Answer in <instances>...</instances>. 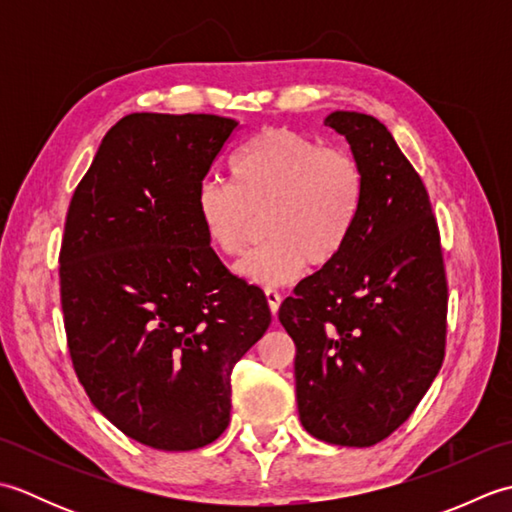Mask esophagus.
<instances>
[{"mask_svg":"<svg viewBox=\"0 0 512 512\" xmlns=\"http://www.w3.org/2000/svg\"><path fill=\"white\" fill-rule=\"evenodd\" d=\"M264 295H266V301H268V308H270V312L277 314V312H279V306H281V295H279V290H275V288H266V290H264Z\"/></svg>","mask_w":512,"mask_h":512,"instance_id":"1","label":"esophagus"}]
</instances>
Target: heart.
<instances>
[{
  "instance_id": "heart-1",
  "label": "heart",
  "mask_w": 512,
  "mask_h": 512,
  "mask_svg": "<svg viewBox=\"0 0 512 512\" xmlns=\"http://www.w3.org/2000/svg\"><path fill=\"white\" fill-rule=\"evenodd\" d=\"M363 173L339 149L286 127L253 136L231 160V184L204 180L195 213L209 244L226 257L242 253L257 220L268 235L235 264L255 286H288L308 262L328 266L350 242L363 204Z\"/></svg>"
}]
</instances>
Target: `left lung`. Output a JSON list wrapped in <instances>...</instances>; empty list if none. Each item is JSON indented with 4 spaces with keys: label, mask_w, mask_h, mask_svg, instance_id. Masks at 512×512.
Segmentation results:
<instances>
[{
    "label": "left lung",
    "mask_w": 512,
    "mask_h": 512,
    "mask_svg": "<svg viewBox=\"0 0 512 512\" xmlns=\"http://www.w3.org/2000/svg\"><path fill=\"white\" fill-rule=\"evenodd\" d=\"M365 191L350 242L279 308L297 345L303 429L372 447L405 422L444 361L447 277L427 189L374 116L332 112Z\"/></svg>",
    "instance_id": "1"
}]
</instances>
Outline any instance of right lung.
I'll return each instance as SVG.
<instances>
[{
    "label": "right lung",
    "instance_id": "add662e5",
    "mask_svg": "<svg viewBox=\"0 0 512 512\" xmlns=\"http://www.w3.org/2000/svg\"><path fill=\"white\" fill-rule=\"evenodd\" d=\"M215 114H129L76 187L59 255L74 372L127 438L191 451L231 420V372L270 325L264 292L206 239L195 193L237 129Z\"/></svg>",
    "mask_w": 512,
    "mask_h": 512
}]
</instances>
